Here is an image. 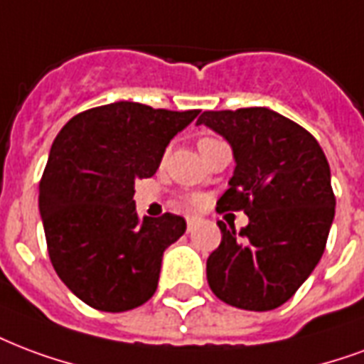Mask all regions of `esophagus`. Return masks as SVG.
<instances>
[{
  "mask_svg": "<svg viewBox=\"0 0 364 364\" xmlns=\"http://www.w3.org/2000/svg\"><path fill=\"white\" fill-rule=\"evenodd\" d=\"M203 222H204V220L200 216H189V218H187V230L193 231L196 225H200Z\"/></svg>",
  "mask_w": 364,
  "mask_h": 364,
  "instance_id": "34e87169",
  "label": "esophagus"
}]
</instances>
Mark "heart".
Instances as JSON below:
<instances>
[{"label":"heart","mask_w":364,"mask_h":364,"mask_svg":"<svg viewBox=\"0 0 364 364\" xmlns=\"http://www.w3.org/2000/svg\"><path fill=\"white\" fill-rule=\"evenodd\" d=\"M193 203H196V198H193Z\"/></svg>","instance_id":"b5f03b06"}]
</instances>
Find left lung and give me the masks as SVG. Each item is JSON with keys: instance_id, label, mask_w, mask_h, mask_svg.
Segmentation results:
<instances>
[{"instance_id": "left-lung-1", "label": "left lung", "mask_w": 364, "mask_h": 364, "mask_svg": "<svg viewBox=\"0 0 364 364\" xmlns=\"http://www.w3.org/2000/svg\"><path fill=\"white\" fill-rule=\"evenodd\" d=\"M196 125L223 136L235 169L220 210H243L237 233L225 223L206 260L218 299L245 311H272L293 297L324 252L336 212L332 175L309 131L268 107L204 112Z\"/></svg>"}]
</instances>
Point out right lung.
I'll use <instances>...</instances> for the list:
<instances>
[{
	"mask_svg": "<svg viewBox=\"0 0 364 364\" xmlns=\"http://www.w3.org/2000/svg\"><path fill=\"white\" fill-rule=\"evenodd\" d=\"M198 114L114 102L75 115L55 136L40 216L53 268L86 305L123 312L154 295L164 250L187 222L175 214L141 220L134 181L156 173L169 141Z\"/></svg>",
	"mask_w": 364,
	"mask_h": 364,
	"instance_id": "right-lung-1",
	"label": "right lung"
}]
</instances>
